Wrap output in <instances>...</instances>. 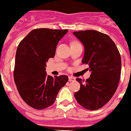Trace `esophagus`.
I'll list each match as a JSON object with an SVG mask.
<instances>
[{"instance_id":"esophagus-1","label":"esophagus","mask_w":131,"mask_h":131,"mask_svg":"<svg viewBox=\"0 0 131 131\" xmlns=\"http://www.w3.org/2000/svg\"><path fill=\"white\" fill-rule=\"evenodd\" d=\"M68 80H69V81H73L75 80V78H74L73 77H71V76H70L69 77H68Z\"/></svg>"}]
</instances>
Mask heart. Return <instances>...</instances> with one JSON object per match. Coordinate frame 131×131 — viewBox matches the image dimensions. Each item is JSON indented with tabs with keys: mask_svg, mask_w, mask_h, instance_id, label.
<instances>
[{
	"mask_svg": "<svg viewBox=\"0 0 131 131\" xmlns=\"http://www.w3.org/2000/svg\"><path fill=\"white\" fill-rule=\"evenodd\" d=\"M74 43H78V42H74Z\"/></svg>",
	"mask_w": 131,
	"mask_h": 131,
	"instance_id": "b5f03b06",
	"label": "heart"
}]
</instances>
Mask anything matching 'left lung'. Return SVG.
Listing matches in <instances>:
<instances>
[{"mask_svg":"<svg viewBox=\"0 0 131 131\" xmlns=\"http://www.w3.org/2000/svg\"><path fill=\"white\" fill-rule=\"evenodd\" d=\"M73 34L83 43L82 63L88 64L91 72L85 81L76 79L80 89L74 97L83 108L97 110L110 101L117 88L122 68L120 54L111 37L104 33L85 30Z\"/></svg>","mask_w":131,"mask_h":131,"instance_id":"8db88e82","label":"left lung"}]
</instances>
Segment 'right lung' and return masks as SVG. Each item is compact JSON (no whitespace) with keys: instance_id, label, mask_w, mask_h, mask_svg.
I'll return each instance as SVG.
<instances>
[{"instance_id":"right-lung-1","label":"right lung","mask_w":131,"mask_h":131,"mask_svg":"<svg viewBox=\"0 0 131 131\" xmlns=\"http://www.w3.org/2000/svg\"><path fill=\"white\" fill-rule=\"evenodd\" d=\"M68 29L32 30L20 41L16 53L14 78L20 97L37 110L52 106L68 81L66 75H47L46 62L55 55L58 42Z\"/></svg>"}]
</instances>
